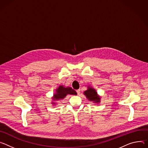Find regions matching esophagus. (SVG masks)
I'll use <instances>...</instances> for the list:
<instances>
[{"label": "esophagus", "mask_w": 148, "mask_h": 148, "mask_svg": "<svg viewBox=\"0 0 148 148\" xmlns=\"http://www.w3.org/2000/svg\"><path fill=\"white\" fill-rule=\"evenodd\" d=\"M76 92H77V95H79L80 93V89H77V90H76Z\"/></svg>", "instance_id": "1"}]
</instances>
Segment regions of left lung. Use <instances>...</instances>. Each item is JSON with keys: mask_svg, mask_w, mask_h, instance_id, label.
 Wrapping results in <instances>:
<instances>
[{"mask_svg": "<svg viewBox=\"0 0 148 148\" xmlns=\"http://www.w3.org/2000/svg\"><path fill=\"white\" fill-rule=\"evenodd\" d=\"M84 94L90 101H94L95 103L99 102L100 97L97 96V92L93 88H88V89L84 92Z\"/></svg>", "mask_w": 148, "mask_h": 148, "instance_id": "left-lung-1", "label": "left lung"}]
</instances>
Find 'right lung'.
Instances as JSON below:
<instances>
[{
    "mask_svg": "<svg viewBox=\"0 0 148 148\" xmlns=\"http://www.w3.org/2000/svg\"><path fill=\"white\" fill-rule=\"evenodd\" d=\"M56 93H55L53 96V99L54 100H58L62 99L64 98L68 94L70 95H77V93L75 90L70 87L64 88L63 86H60L59 88L56 90Z\"/></svg>",
    "mask_w": 148,
    "mask_h": 148,
    "instance_id": "1",
    "label": "right lung"
}]
</instances>
